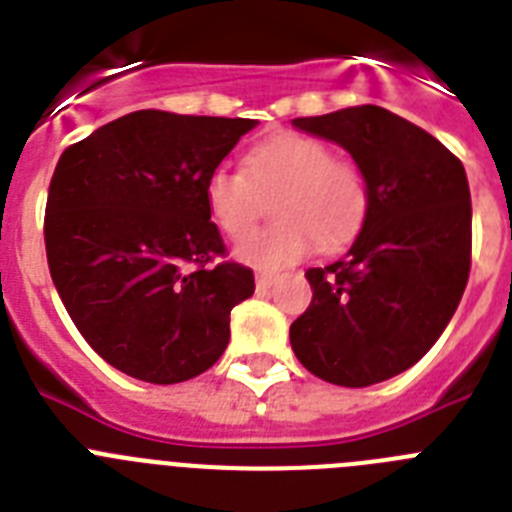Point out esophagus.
I'll use <instances>...</instances> for the list:
<instances>
[{
    "label": "esophagus",
    "mask_w": 512,
    "mask_h": 512,
    "mask_svg": "<svg viewBox=\"0 0 512 512\" xmlns=\"http://www.w3.org/2000/svg\"><path fill=\"white\" fill-rule=\"evenodd\" d=\"M274 282H277V274H266V271L256 274V287L259 289H269Z\"/></svg>",
    "instance_id": "esophagus-1"
}]
</instances>
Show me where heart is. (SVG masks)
I'll return each instance as SVG.
<instances>
[{
  "label": "heart",
  "instance_id": "obj_1",
  "mask_svg": "<svg viewBox=\"0 0 512 512\" xmlns=\"http://www.w3.org/2000/svg\"><path fill=\"white\" fill-rule=\"evenodd\" d=\"M277 223L248 235L238 259L256 269H282L320 251L341 248L359 233L369 210V189L356 161L333 156L325 140L279 133L246 156V171L217 164L205 179V202L217 228L243 238L266 212Z\"/></svg>",
  "mask_w": 512,
  "mask_h": 512
}]
</instances>
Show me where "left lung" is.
Segmentation results:
<instances>
[{
    "mask_svg": "<svg viewBox=\"0 0 512 512\" xmlns=\"http://www.w3.org/2000/svg\"><path fill=\"white\" fill-rule=\"evenodd\" d=\"M364 171L369 210L343 259L307 269L312 302L289 328L307 372L369 387L418 364L454 318L472 269V200L459 158L377 104L292 120Z\"/></svg>",
    "mask_w": 512,
    "mask_h": 512,
    "instance_id": "8db88e82",
    "label": "left lung"
}]
</instances>
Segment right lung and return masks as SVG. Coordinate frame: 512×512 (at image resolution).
Returning a JSON list of instances; mask_svg holds the SVG:
<instances>
[{
  "label": "right lung",
  "mask_w": 512,
  "mask_h": 512,
  "mask_svg": "<svg viewBox=\"0 0 512 512\" xmlns=\"http://www.w3.org/2000/svg\"><path fill=\"white\" fill-rule=\"evenodd\" d=\"M253 125L138 110L58 158L48 269L84 341L128 377L187 382L228 346L230 310L256 284L248 266L225 261L205 179Z\"/></svg>",
  "instance_id": "right-lung-1"
}]
</instances>
